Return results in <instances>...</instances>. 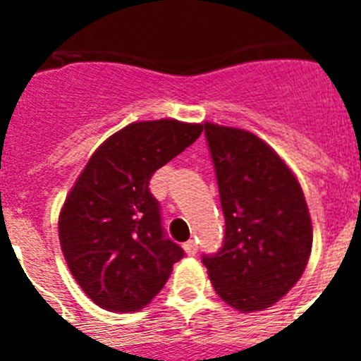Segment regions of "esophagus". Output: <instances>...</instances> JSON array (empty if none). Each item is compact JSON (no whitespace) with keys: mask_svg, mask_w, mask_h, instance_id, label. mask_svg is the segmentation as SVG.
Listing matches in <instances>:
<instances>
[{"mask_svg":"<svg viewBox=\"0 0 361 361\" xmlns=\"http://www.w3.org/2000/svg\"><path fill=\"white\" fill-rule=\"evenodd\" d=\"M183 247H184V251H186L188 257H195V255H197V244H195V240H188L186 244L183 245Z\"/></svg>","mask_w":361,"mask_h":361,"instance_id":"1","label":"esophagus"}]
</instances>
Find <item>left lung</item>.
<instances>
[{
    "label": "left lung",
    "instance_id": "obj_1",
    "mask_svg": "<svg viewBox=\"0 0 361 361\" xmlns=\"http://www.w3.org/2000/svg\"><path fill=\"white\" fill-rule=\"evenodd\" d=\"M224 212V244L204 255L216 295L260 311L300 280L312 247L304 191L269 145L245 130L204 123Z\"/></svg>",
    "mask_w": 361,
    "mask_h": 361
}]
</instances>
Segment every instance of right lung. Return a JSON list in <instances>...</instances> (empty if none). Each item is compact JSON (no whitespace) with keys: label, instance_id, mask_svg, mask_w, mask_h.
I'll list each match as a JSON object with an SVG mask.
<instances>
[{"label":"right lung","instance_id":"right-lung-1","mask_svg":"<svg viewBox=\"0 0 361 361\" xmlns=\"http://www.w3.org/2000/svg\"><path fill=\"white\" fill-rule=\"evenodd\" d=\"M202 133L175 119L132 123L95 149L59 213L70 273L99 307L133 312L170 279L183 247L164 235L149 178Z\"/></svg>","mask_w":361,"mask_h":361}]
</instances>
